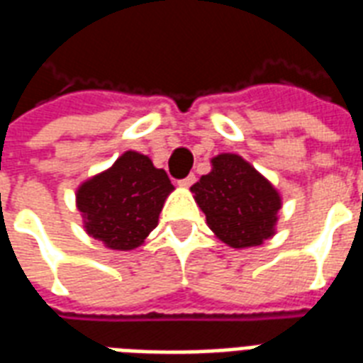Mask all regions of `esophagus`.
I'll list each match as a JSON object with an SVG mask.
<instances>
[{
    "instance_id": "1",
    "label": "esophagus",
    "mask_w": 363,
    "mask_h": 363,
    "mask_svg": "<svg viewBox=\"0 0 363 363\" xmlns=\"http://www.w3.org/2000/svg\"><path fill=\"white\" fill-rule=\"evenodd\" d=\"M196 182V178H195V174H189V176H187V178H184V179H179L178 184L182 185V187H191V185L195 184Z\"/></svg>"
}]
</instances>
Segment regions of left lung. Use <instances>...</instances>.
Masks as SVG:
<instances>
[{
  "mask_svg": "<svg viewBox=\"0 0 363 363\" xmlns=\"http://www.w3.org/2000/svg\"><path fill=\"white\" fill-rule=\"evenodd\" d=\"M211 167L191 191L216 236L236 249L255 247L274 236L281 210L274 185L234 153L217 155Z\"/></svg>",
  "mask_w": 363,
  "mask_h": 363,
  "instance_id": "8db88e82",
  "label": "left lung"
}]
</instances>
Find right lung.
I'll return each instance as SVG.
<instances>
[{"instance_id": "right-lung-1", "label": "right lung", "mask_w": 363, "mask_h": 363, "mask_svg": "<svg viewBox=\"0 0 363 363\" xmlns=\"http://www.w3.org/2000/svg\"><path fill=\"white\" fill-rule=\"evenodd\" d=\"M172 189L163 168L153 167L142 153L125 152L108 170L78 187L77 206L89 236L110 249L129 251L157 227Z\"/></svg>"}]
</instances>
